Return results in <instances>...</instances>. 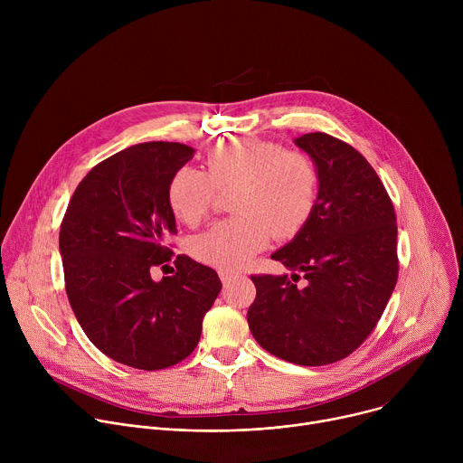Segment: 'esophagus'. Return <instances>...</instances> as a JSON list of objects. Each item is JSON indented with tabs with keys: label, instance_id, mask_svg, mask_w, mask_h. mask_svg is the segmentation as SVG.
Listing matches in <instances>:
<instances>
[{
	"label": "esophagus",
	"instance_id": "esophagus-1",
	"mask_svg": "<svg viewBox=\"0 0 463 463\" xmlns=\"http://www.w3.org/2000/svg\"><path fill=\"white\" fill-rule=\"evenodd\" d=\"M220 279H222L223 286H229V284H232L234 280L243 279V275H241V273H232V271H222V273H220Z\"/></svg>",
	"mask_w": 463,
	"mask_h": 463
}]
</instances>
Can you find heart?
<instances>
[{
	"label": "heart",
	"instance_id": "1",
	"mask_svg": "<svg viewBox=\"0 0 463 463\" xmlns=\"http://www.w3.org/2000/svg\"><path fill=\"white\" fill-rule=\"evenodd\" d=\"M236 184L232 218L214 223L190 241L200 261L223 271L240 269L275 234H297L317 202V174L311 163L284 146L258 139H232L207 154V172L184 165L174 172L166 197L174 214L188 225L207 218L216 186Z\"/></svg>",
	"mask_w": 463,
	"mask_h": 463
}]
</instances>
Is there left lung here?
<instances>
[{
  "instance_id": "1",
  "label": "left lung",
  "mask_w": 463,
  "mask_h": 463,
  "mask_svg": "<svg viewBox=\"0 0 463 463\" xmlns=\"http://www.w3.org/2000/svg\"><path fill=\"white\" fill-rule=\"evenodd\" d=\"M315 166L311 216L271 254L293 271L250 277L247 322L256 343L302 366L341 361L372 334L398 282V225L370 163L350 145L315 131L295 139ZM307 284L297 287L298 273Z\"/></svg>"
}]
</instances>
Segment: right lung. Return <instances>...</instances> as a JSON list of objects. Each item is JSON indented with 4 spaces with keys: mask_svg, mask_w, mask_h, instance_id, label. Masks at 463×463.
<instances>
[{
    "mask_svg": "<svg viewBox=\"0 0 463 463\" xmlns=\"http://www.w3.org/2000/svg\"><path fill=\"white\" fill-rule=\"evenodd\" d=\"M194 154L154 141L108 157L80 181L60 227L65 291L79 324L102 354L131 368L161 370L188 357L222 289L218 273L186 254L175 258L172 277L152 279L172 258L168 183Z\"/></svg>",
    "mask_w": 463,
    "mask_h": 463,
    "instance_id": "obj_1",
    "label": "right lung"
}]
</instances>
